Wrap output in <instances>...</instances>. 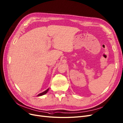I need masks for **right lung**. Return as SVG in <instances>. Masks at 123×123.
Here are the masks:
<instances>
[{
	"instance_id": "add662e5",
	"label": "right lung",
	"mask_w": 123,
	"mask_h": 123,
	"mask_svg": "<svg viewBox=\"0 0 123 123\" xmlns=\"http://www.w3.org/2000/svg\"><path fill=\"white\" fill-rule=\"evenodd\" d=\"M49 90V89H48L47 90H45V91H44L43 92V93H41L39 94L38 95H37V96H42V95H43L45 94H46V93H47L48 92Z\"/></svg>"
}]
</instances>
